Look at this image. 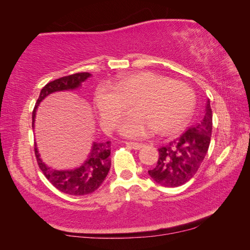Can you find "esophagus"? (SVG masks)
I'll use <instances>...</instances> for the list:
<instances>
[{
	"instance_id": "esophagus-1",
	"label": "esophagus",
	"mask_w": 250,
	"mask_h": 250,
	"mask_svg": "<svg viewBox=\"0 0 250 250\" xmlns=\"http://www.w3.org/2000/svg\"><path fill=\"white\" fill-rule=\"evenodd\" d=\"M126 146L132 147V149H134V150H140L141 147L145 146L143 143H135V142H126Z\"/></svg>"
}]
</instances>
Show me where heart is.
<instances>
[{
    "mask_svg": "<svg viewBox=\"0 0 250 250\" xmlns=\"http://www.w3.org/2000/svg\"><path fill=\"white\" fill-rule=\"evenodd\" d=\"M92 101L107 130L132 101L134 110L121 118L118 128L125 137L145 138L156 129L167 133L182 128L192 115L195 97L188 83L140 71L120 76L112 83H98Z\"/></svg>",
    "mask_w": 250,
    "mask_h": 250,
    "instance_id": "heart-1",
    "label": "heart"
}]
</instances>
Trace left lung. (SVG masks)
Masks as SVG:
<instances>
[{"mask_svg": "<svg viewBox=\"0 0 250 250\" xmlns=\"http://www.w3.org/2000/svg\"><path fill=\"white\" fill-rule=\"evenodd\" d=\"M213 113L209 100L202 119L188 128L181 137L159 149V160L149 175L166 188H176L188 182L196 174L208 151Z\"/></svg>", "mask_w": 250, "mask_h": 250, "instance_id": "8db88e82", "label": "left lung"}]
</instances>
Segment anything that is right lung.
Here are the masks:
<instances>
[{
  "mask_svg": "<svg viewBox=\"0 0 250 250\" xmlns=\"http://www.w3.org/2000/svg\"><path fill=\"white\" fill-rule=\"evenodd\" d=\"M88 77H90L89 73H77L69 76H65L45 84L41 90L39 99H37L35 107L33 110V126L34 119L37 105L46 96L55 91L75 89L80 86V83L84 82ZM35 155L40 168L43 172L46 179L52 183L58 191H61L68 195H86L95 192L99 186L103 184L105 176L111 167V159H110V142H95L92 146L90 153L87 155L82 163L77 167L70 170H57L46 166L40 159V154L37 152L36 146Z\"/></svg>",
  "mask_w": 250,
  "mask_h": 250,
  "instance_id": "1",
  "label": "right lung"
}]
</instances>
